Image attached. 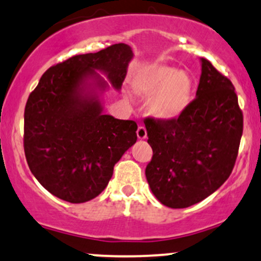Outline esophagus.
<instances>
[{"label":"esophagus","mask_w":261,"mask_h":261,"mask_svg":"<svg viewBox=\"0 0 261 261\" xmlns=\"http://www.w3.org/2000/svg\"><path fill=\"white\" fill-rule=\"evenodd\" d=\"M146 136H148V134H146L145 127H144V125H139V127H138V130H137L138 139H145Z\"/></svg>","instance_id":"1"}]
</instances>
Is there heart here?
Wrapping results in <instances>:
<instances>
[{
	"mask_svg": "<svg viewBox=\"0 0 261 261\" xmlns=\"http://www.w3.org/2000/svg\"><path fill=\"white\" fill-rule=\"evenodd\" d=\"M139 93L150 95L148 110L160 119L178 117L192 99V79L185 70L158 66L146 70L136 81Z\"/></svg>",
	"mask_w": 261,
	"mask_h": 261,
	"instance_id": "b5f03b06",
	"label": "heart"
}]
</instances>
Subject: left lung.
Returning <instances> with one entry per match:
<instances>
[{"instance_id":"8db88e82","label":"left lung","mask_w":261,"mask_h":261,"mask_svg":"<svg viewBox=\"0 0 261 261\" xmlns=\"http://www.w3.org/2000/svg\"><path fill=\"white\" fill-rule=\"evenodd\" d=\"M195 99L177 118L145 119L152 159L145 170L156 199L183 209L204 200L233 170L243 115L231 81L205 58Z\"/></svg>"}]
</instances>
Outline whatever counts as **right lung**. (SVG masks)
<instances>
[{
    "label": "right lung",
    "mask_w": 261,
    "mask_h": 261,
    "mask_svg": "<svg viewBox=\"0 0 261 261\" xmlns=\"http://www.w3.org/2000/svg\"><path fill=\"white\" fill-rule=\"evenodd\" d=\"M133 56L125 44L73 56L46 70L29 95L27 162L55 197L73 204L96 198L109 185L113 166L137 142L136 122L105 115L102 105L109 82L121 90Z\"/></svg>",
    "instance_id": "add662e5"
}]
</instances>
